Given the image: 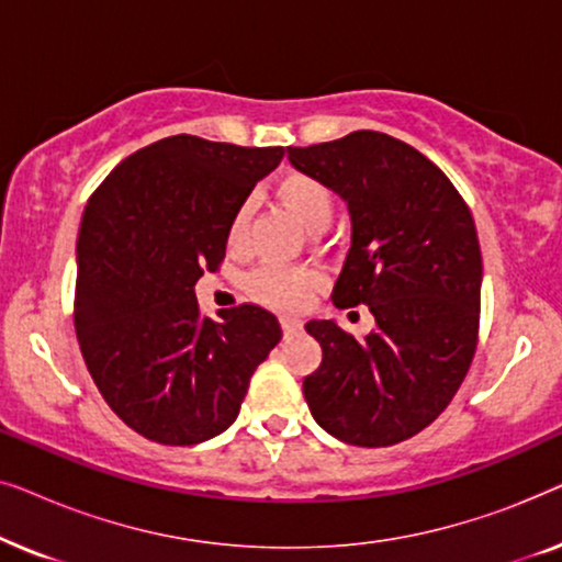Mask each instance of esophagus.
Here are the masks:
<instances>
[{"mask_svg": "<svg viewBox=\"0 0 562 562\" xmlns=\"http://www.w3.org/2000/svg\"><path fill=\"white\" fill-rule=\"evenodd\" d=\"M281 329H283V335H296L299 329H302V319L281 317Z\"/></svg>", "mask_w": 562, "mask_h": 562, "instance_id": "obj_1", "label": "esophagus"}]
</instances>
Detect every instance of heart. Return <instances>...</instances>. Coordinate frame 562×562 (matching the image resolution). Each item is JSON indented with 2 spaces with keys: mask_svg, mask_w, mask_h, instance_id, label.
<instances>
[{
  "mask_svg": "<svg viewBox=\"0 0 562 562\" xmlns=\"http://www.w3.org/2000/svg\"><path fill=\"white\" fill-rule=\"evenodd\" d=\"M273 196L283 212H289L299 225L310 233H322L329 225L335 212V196L325 181L314 179L310 173H283L273 187ZM248 212L237 210L227 229V243L237 245L245 235ZM319 279L312 271H289L279 266H263L248 276V294L256 302L273 306V310H302L310 304Z\"/></svg>",
  "mask_w": 562,
  "mask_h": 562,
  "instance_id": "heart-1",
  "label": "heart"
}]
</instances>
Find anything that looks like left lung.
I'll return each instance as SVG.
<instances>
[{"mask_svg": "<svg viewBox=\"0 0 562 562\" xmlns=\"http://www.w3.org/2000/svg\"><path fill=\"white\" fill-rule=\"evenodd\" d=\"M289 160L348 204L333 302L368 304L375 319L363 340L335 319L306 322L322 345L304 379L312 417L360 448L409 440L452 402L475 352L483 266L471 210L432 160L373 130L289 148Z\"/></svg>", "mask_w": 562, "mask_h": 562, "instance_id": "obj_1", "label": "left lung"}]
</instances>
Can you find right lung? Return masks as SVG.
<instances>
[{
  "instance_id": "1",
  "label": "right lung",
  "mask_w": 562,
  "mask_h": 562,
  "mask_svg": "<svg viewBox=\"0 0 562 562\" xmlns=\"http://www.w3.org/2000/svg\"><path fill=\"white\" fill-rule=\"evenodd\" d=\"M283 148L173 135L112 168L76 240V337L99 394L137 435L196 445L233 425L281 340L268 310H199L194 286Z\"/></svg>"
}]
</instances>
